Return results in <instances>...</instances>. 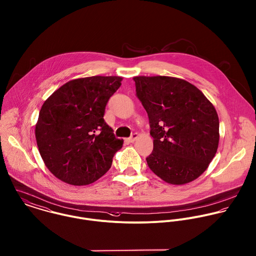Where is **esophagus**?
<instances>
[{
	"label": "esophagus",
	"instance_id": "1",
	"mask_svg": "<svg viewBox=\"0 0 256 256\" xmlns=\"http://www.w3.org/2000/svg\"><path fill=\"white\" fill-rule=\"evenodd\" d=\"M136 138H138V134L134 132V134H132L128 138V140L130 142H134Z\"/></svg>",
	"mask_w": 256,
	"mask_h": 256
}]
</instances>
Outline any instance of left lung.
Here are the masks:
<instances>
[{
  "label": "left lung",
  "mask_w": 256,
  "mask_h": 256,
  "mask_svg": "<svg viewBox=\"0 0 256 256\" xmlns=\"http://www.w3.org/2000/svg\"><path fill=\"white\" fill-rule=\"evenodd\" d=\"M134 80L154 138L148 167L174 185L197 179L218 146L220 122L212 104L197 87L179 78L138 76Z\"/></svg>",
  "instance_id": "left-lung-1"
}]
</instances>
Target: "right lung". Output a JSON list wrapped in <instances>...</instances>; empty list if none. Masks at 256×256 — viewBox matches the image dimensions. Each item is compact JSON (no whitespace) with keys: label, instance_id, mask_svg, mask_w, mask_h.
I'll use <instances>...</instances> for the list:
<instances>
[{"label":"right lung","instance_id":"right-lung-1","mask_svg":"<svg viewBox=\"0 0 256 256\" xmlns=\"http://www.w3.org/2000/svg\"><path fill=\"white\" fill-rule=\"evenodd\" d=\"M118 76H92L67 82L44 102L36 126L40 154L61 181L88 185L110 168L124 140L104 120L108 99L122 85Z\"/></svg>","mask_w":256,"mask_h":256}]
</instances>
